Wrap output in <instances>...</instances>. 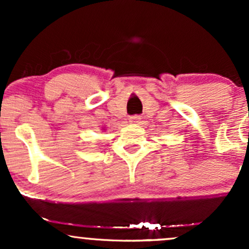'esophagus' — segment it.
I'll return each instance as SVG.
<instances>
[{"instance_id": "esophagus-1", "label": "esophagus", "mask_w": 249, "mask_h": 249, "mask_svg": "<svg viewBox=\"0 0 249 249\" xmlns=\"http://www.w3.org/2000/svg\"><path fill=\"white\" fill-rule=\"evenodd\" d=\"M141 116L139 115H133L130 117V123L131 124H139L141 123Z\"/></svg>"}]
</instances>
